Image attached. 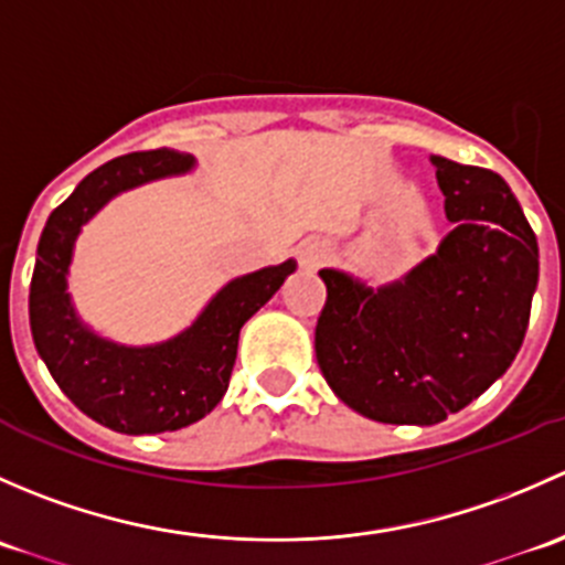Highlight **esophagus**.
<instances>
[{"instance_id": "esophagus-1", "label": "esophagus", "mask_w": 565, "mask_h": 565, "mask_svg": "<svg viewBox=\"0 0 565 565\" xmlns=\"http://www.w3.org/2000/svg\"><path fill=\"white\" fill-rule=\"evenodd\" d=\"M324 256H328V254H324L322 243H315V241L300 243L298 262H300V267H303V270H317V267L324 262Z\"/></svg>"}]
</instances>
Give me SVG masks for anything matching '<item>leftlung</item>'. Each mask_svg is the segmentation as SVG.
I'll list each match as a JSON object with an SVG mask.
<instances>
[{
  "label": "left lung",
  "mask_w": 565,
  "mask_h": 565,
  "mask_svg": "<svg viewBox=\"0 0 565 565\" xmlns=\"http://www.w3.org/2000/svg\"><path fill=\"white\" fill-rule=\"evenodd\" d=\"M431 163L454 224L437 254L380 289L319 270L322 377L380 424H440L503 377L539 284V243L503 177L440 156Z\"/></svg>",
  "instance_id": "obj_1"
}]
</instances>
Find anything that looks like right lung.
Segmentation results:
<instances>
[{
    "mask_svg": "<svg viewBox=\"0 0 565 565\" xmlns=\"http://www.w3.org/2000/svg\"><path fill=\"white\" fill-rule=\"evenodd\" d=\"M191 169V156L167 147L114 158L84 177L49 215L38 243L30 287L38 355L84 415L122 435L174 431L204 418L230 388L241 328L295 270V262L287 259L235 278L191 328L163 344L125 347L95 335L76 317L67 295L78 232L117 193Z\"/></svg>",
    "mask_w": 565,
    "mask_h": 565,
    "instance_id": "right-lung-1",
    "label": "right lung"
}]
</instances>
